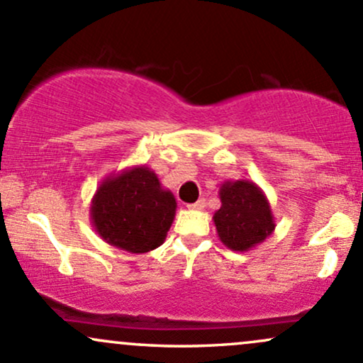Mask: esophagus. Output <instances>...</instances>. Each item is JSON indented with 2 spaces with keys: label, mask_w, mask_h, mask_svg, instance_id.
Listing matches in <instances>:
<instances>
[{
  "label": "esophagus",
  "mask_w": 363,
  "mask_h": 363,
  "mask_svg": "<svg viewBox=\"0 0 363 363\" xmlns=\"http://www.w3.org/2000/svg\"><path fill=\"white\" fill-rule=\"evenodd\" d=\"M206 206V201L205 199H198V201L196 203H191V205H187V208H189V210H203V208Z\"/></svg>",
  "instance_id": "esophagus-1"
}]
</instances>
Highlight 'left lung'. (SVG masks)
<instances>
[{
	"label": "left lung",
	"mask_w": 363,
	"mask_h": 363,
	"mask_svg": "<svg viewBox=\"0 0 363 363\" xmlns=\"http://www.w3.org/2000/svg\"><path fill=\"white\" fill-rule=\"evenodd\" d=\"M222 206L215 211L216 234L225 247L245 252L264 242L274 232L272 205L256 182L225 181L218 191Z\"/></svg>",
	"instance_id": "left-lung-1"
}]
</instances>
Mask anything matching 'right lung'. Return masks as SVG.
Listing matches in <instances>:
<instances>
[{
	"label": "right lung",
	"mask_w": 363,
	"mask_h": 363,
	"mask_svg": "<svg viewBox=\"0 0 363 363\" xmlns=\"http://www.w3.org/2000/svg\"><path fill=\"white\" fill-rule=\"evenodd\" d=\"M176 198L147 165L109 174L90 201V222L101 239L131 254L164 244L176 216Z\"/></svg>",
	"instance_id": "obj_1"
}]
</instances>
